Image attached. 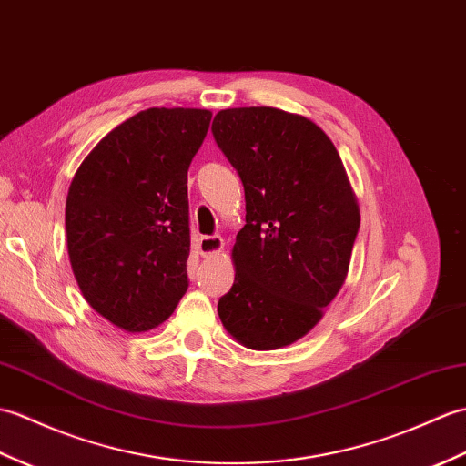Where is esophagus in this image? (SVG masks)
<instances>
[{
    "mask_svg": "<svg viewBox=\"0 0 466 466\" xmlns=\"http://www.w3.org/2000/svg\"><path fill=\"white\" fill-rule=\"evenodd\" d=\"M197 246H198V252H200L202 256H210V254H216V252H220V250H222L224 240H222V238H220L218 234H212V236H200V238H198V242H197Z\"/></svg>",
    "mask_w": 466,
    "mask_h": 466,
    "instance_id": "1",
    "label": "esophagus"
}]
</instances>
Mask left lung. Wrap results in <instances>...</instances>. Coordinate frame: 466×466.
<instances>
[{
    "mask_svg": "<svg viewBox=\"0 0 466 466\" xmlns=\"http://www.w3.org/2000/svg\"><path fill=\"white\" fill-rule=\"evenodd\" d=\"M212 135L246 197L234 286L218 316L246 348H284L316 326L345 282L360 232L355 194L339 153L306 116L226 109Z\"/></svg>",
    "mask_w": 466,
    "mask_h": 466,
    "instance_id": "1",
    "label": "left lung"
}]
</instances>
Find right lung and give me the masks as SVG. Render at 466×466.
<instances>
[{
	"mask_svg": "<svg viewBox=\"0 0 466 466\" xmlns=\"http://www.w3.org/2000/svg\"><path fill=\"white\" fill-rule=\"evenodd\" d=\"M212 113L147 109L101 138L75 175L65 230L89 306L125 331L157 328L188 289V167Z\"/></svg>",
	"mask_w": 466,
	"mask_h": 466,
	"instance_id": "obj_1",
	"label": "right lung"
}]
</instances>
